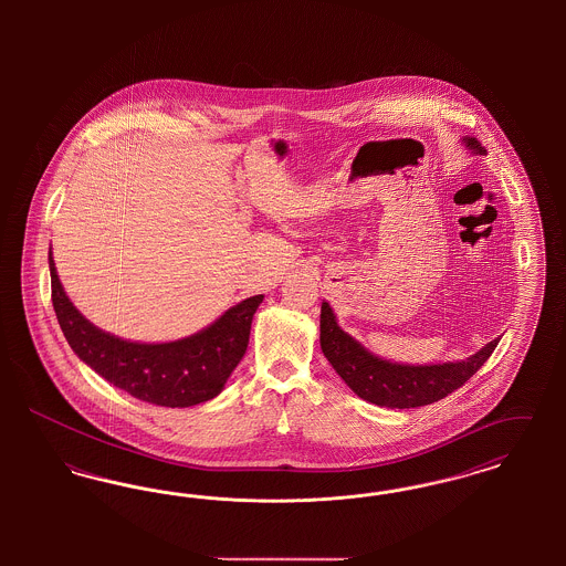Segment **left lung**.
<instances>
[{"instance_id": "8db88e82", "label": "left lung", "mask_w": 566, "mask_h": 566, "mask_svg": "<svg viewBox=\"0 0 566 566\" xmlns=\"http://www.w3.org/2000/svg\"><path fill=\"white\" fill-rule=\"evenodd\" d=\"M462 144L475 155H485L484 146L475 137H462ZM496 346L499 337L464 360L432 365L392 363L348 335L337 323V316L326 301H323L321 310V348L326 360L356 397L379 407L409 409L448 397L469 377L475 376Z\"/></svg>"}]
</instances>
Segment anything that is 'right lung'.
<instances>
[{
    "instance_id": "obj_1",
    "label": "right lung",
    "mask_w": 566,
    "mask_h": 566,
    "mask_svg": "<svg viewBox=\"0 0 566 566\" xmlns=\"http://www.w3.org/2000/svg\"><path fill=\"white\" fill-rule=\"evenodd\" d=\"M53 307L59 326L84 365L135 399L161 407H192L218 397L248 348L263 295L248 296L189 337L132 342L86 321L65 295L49 250Z\"/></svg>"
}]
</instances>
